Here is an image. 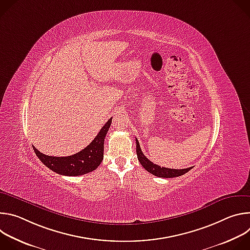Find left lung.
<instances>
[{"instance_id":"8db88e82","label":"left lung","mask_w":250,"mask_h":250,"mask_svg":"<svg viewBox=\"0 0 250 250\" xmlns=\"http://www.w3.org/2000/svg\"><path fill=\"white\" fill-rule=\"evenodd\" d=\"M135 141H136V154H137L138 161L140 162V164L142 166H144V168L146 171H148L149 173H151L154 176L161 177V178H173V177L184 175L185 173H187L188 171H190L192 169V167L185 168V169H170V168H166V167H160L146 157L144 152L141 151L138 140L135 139Z\"/></svg>"}]
</instances>
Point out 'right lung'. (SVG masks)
Masks as SVG:
<instances>
[{
	"label": "right lung",
	"instance_id": "1",
	"mask_svg": "<svg viewBox=\"0 0 250 250\" xmlns=\"http://www.w3.org/2000/svg\"><path fill=\"white\" fill-rule=\"evenodd\" d=\"M112 124V118L101 128L91 144L83 150L70 156H48L39 151L34 146L33 150L40 160L50 170L63 176H80L90 173L98 168L104 159V140Z\"/></svg>",
	"mask_w": 250,
	"mask_h": 250
}]
</instances>
